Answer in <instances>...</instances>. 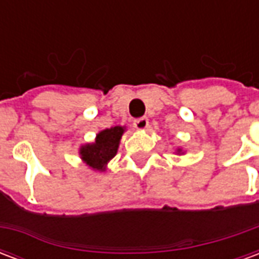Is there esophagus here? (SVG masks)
Here are the masks:
<instances>
[{
    "mask_svg": "<svg viewBox=\"0 0 259 259\" xmlns=\"http://www.w3.org/2000/svg\"><path fill=\"white\" fill-rule=\"evenodd\" d=\"M135 127L137 130H146L148 126H150V122H148V119L146 116H143V118H139L135 120Z\"/></svg>",
    "mask_w": 259,
    "mask_h": 259,
    "instance_id": "1",
    "label": "esophagus"
}]
</instances>
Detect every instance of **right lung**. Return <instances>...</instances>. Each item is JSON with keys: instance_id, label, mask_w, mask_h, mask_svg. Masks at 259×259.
Wrapping results in <instances>:
<instances>
[{"instance_id": "add662e5", "label": "right lung", "mask_w": 259, "mask_h": 259, "mask_svg": "<svg viewBox=\"0 0 259 259\" xmlns=\"http://www.w3.org/2000/svg\"><path fill=\"white\" fill-rule=\"evenodd\" d=\"M122 135L123 127L120 126L102 130L100 135H97L96 143L81 147L80 154L83 161L93 169L104 170L108 161L116 155Z\"/></svg>"}]
</instances>
